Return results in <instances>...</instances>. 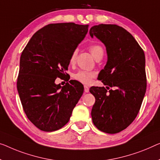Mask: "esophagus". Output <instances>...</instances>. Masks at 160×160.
<instances>
[{
  "label": "esophagus",
  "instance_id": "obj_1",
  "mask_svg": "<svg viewBox=\"0 0 160 160\" xmlns=\"http://www.w3.org/2000/svg\"><path fill=\"white\" fill-rule=\"evenodd\" d=\"M84 91H85V92H89V88H88L87 85H84Z\"/></svg>",
  "mask_w": 160,
  "mask_h": 160
}]
</instances>
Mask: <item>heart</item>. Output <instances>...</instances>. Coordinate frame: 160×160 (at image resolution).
I'll return each instance as SVG.
<instances>
[{
    "label": "heart",
    "instance_id": "obj_1",
    "mask_svg": "<svg viewBox=\"0 0 160 160\" xmlns=\"http://www.w3.org/2000/svg\"><path fill=\"white\" fill-rule=\"evenodd\" d=\"M89 50L92 55L96 59L99 57L103 56V49L101 46L99 44H92L89 47ZM76 57H77V50H75L72 54H71L70 58V64L73 65L75 64ZM95 74L92 72H88L85 70H80L73 75V78L78 82H82L83 84H88L91 82L92 78H94Z\"/></svg>",
    "mask_w": 160,
    "mask_h": 160
}]
</instances>
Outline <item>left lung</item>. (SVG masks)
I'll use <instances>...</instances> for the list:
<instances>
[{
    "label": "left lung",
    "instance_id": "obj_1",
    "mask_svg": "<svg viewBox=\"0 0 160 160\" xmlns=\"http://www.w3.org/2000/svg\"><path fill=\"white\" fill-rule=\"evenodd\" d=\"M106 48L107 60L98 79L104 87H91L95 102L91 111L94 125L101 132L116 133L137 117L147 88L144 52L133 36L115 24H99L90 29Z\"/></svg>",
    "mask_w": 160,
    "mask_h": 160
}]
</instances>
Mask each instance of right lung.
Segmentation results:
<instances>
[{"label": "right lung", "mask_w": 160, "mask_h": 160, "mask_svg": "<svg viewBox=\"0 0 160 160\" xmlns=\"http://www.w3.org/2000/svg\"><path fill=\"white\" fill-rule=\"evenodd\" d=\"M88 31V25L75 23L48 24L32 36L21 53L18 92L27 118L40 130L63 127L82 96L84 88L78 81L63 87L54 81L66 76L71 54Z\"/></svg>", "instance_id": "obj_1"}]
</instances>
